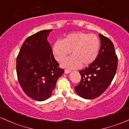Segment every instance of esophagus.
Returning <instances> with one entry per match:
<instances>
[{"mask_svg":"<svg viewBox=\"0 0 129 129\" xmlns=\"http://www.w3.org/2000/svg\"><path fill=\"white\" fill-rule=\"evenodd\" d=\"M71 72V70H68V69H66V70H65V73L67 74V73H69Z\"/></svg>","mask_w":129,"mask_h":129,"instance_id":"1","label":"esophagus"}]
</instances>
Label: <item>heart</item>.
Instances as JSON below:
<instances>
[{
	"mask_svg": "<svg viewBox=\"0 0 129 129\" xmlns=\"http://www.w3.org/2000/svg\"><path fill=\"white\" fill-rule=\"evenodd\" d=\"M100 47L99 37L94 34L76 32L68 34L63 41L58 40L53 46L56 59L62 62L70 54H73L63 63L67 68H77L82 64L86 67L95 61Z\"/></svg>",
	"mask_w": 129,
	"mask_h": 129,
	"instance_id": "b5f03b06",
	"label": "heart"
}]
</instances>
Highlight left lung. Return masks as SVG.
I'll use <instances>...</instances> for the list:
<instances>
[{
	"label": "left lung",
	"mask_w": 129,
	"mask_h": 129,
	"mask_svg": "<svg viewBox=\"0 0 129 129\" xmlns=\"http://www.w3.org/2000/svg\"><path fill=\"white\" fill-rule=\"evenodd\" d=\"M101 46L98 56L89 67L79 73L81 80L74 87L79 95L94 99L102 95L112 81L118 66L114 46L108 37L99 34Z\"/></svg>",
	"instance_id": "obj_1"
}]
</instances>
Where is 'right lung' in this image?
Listing matches in <instances>:
<instances>
[{
	"mask_svg": "<svg viewBox=\"0 0 129 129\" xmlns=\"http://www.w3.org/2000/svg\"><path fill=\"white\" fill-rule=\"evenodd\" d=\"M51 31L41 30L27 37L17 57L19 84L26 95L34 100L43 101L50 97L58 78L64 73L47 41Z\"/></svg>",
	"mask_w": 129,
	"mask_h": 129,
	"instance_id": "obj_1",
	"label": "right lung"
}]
</instances>
